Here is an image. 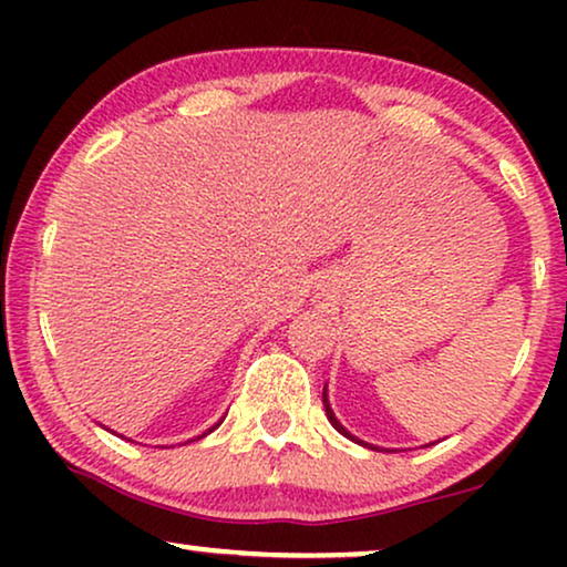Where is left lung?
<instances>
[{
    "label": "left lung",
    "instance_id": "8db88e82",
    "mask_svg": "<svg viewBox=\"0 0 567 567\" xmlns=\"http://www.w3.org/2000/svg\"><path fill=\"white\" fill-rule=\"evenodd\" d=\"M322 402H324V413H328V421L332 423V429L343 433L346 439H351V441H359V439H355V436H351V433H348V431L343 429V425H340V421H338V417H336V413H332V408H330V400H328V390L322 392ZM359 444H363V441H359ZM363 446H369V444H363ZM369 449H377V446H369Z\"/></svg>",
    "mask_w": 567,
    "mask_h": 567
}]
</instances>
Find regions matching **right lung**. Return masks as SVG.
<instances>
[{
    "instance_id": "right-lung-1",
    "label": "right lung",
    "mask_w": 567,
    "mask_h": 567,
    "mask_svg": "<svg viewBox=\"0 0 567 567\" xmlns=\"http://www.w3.org/2000/svg\"><path fill=\"white\" fill-rule=\"evenodd\" d=\"M221 423V421H219ZM219 423H216V425H219ZM216 425H214V429H216ZM214 429H208V431H214ZM204 436H206V433H204ZM204 436H200V439H204Z\"/></svg>"
}]
</instances>
